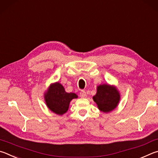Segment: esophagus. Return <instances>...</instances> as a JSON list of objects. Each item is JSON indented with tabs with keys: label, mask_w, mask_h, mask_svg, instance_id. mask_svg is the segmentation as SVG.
Segmentation results:
<instances>
[{
	"label": "esophagus",
	"mask_w": 158,
	"mask_h": 158,
	"mask_svg": "<svg viewBox=\"0 0 158 158\" xmlns=\"http://www.w3.org/2000/svg\"><path fill=\"white\" fill-rule=\"evenodd\" d=\"M80 96H81V98H86L87 97V94L86 92L84 90H82L81 92H80Z\"/></svg>",
	"instance_id": "esophagus-1"
}]
</instances>
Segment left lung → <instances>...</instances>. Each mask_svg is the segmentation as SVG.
I'll return each instance as SVG.
<instances>
[{
    "instance_id": "obj_1",
    "label": "left lung",
    "mask_w": 158,
    "mask_h": 158,
    "mask_svg": "<svg viewBox=\"0 0 158 158\" xmlns=\"http://www.w3.org/2000/svg\"><path fill=\"white\" fill-rule=\"evenodd\" d=\"M99 110L103 112H109L117 106L120 95L114 87L109 85H99L97 93L93 97Z\"/></svg>"
}]
</instances>
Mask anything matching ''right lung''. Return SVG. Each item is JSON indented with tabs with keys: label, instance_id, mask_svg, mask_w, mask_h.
I'll use <instances>...</instances> for the list:
<instances>
[{
	"label": "right lung",
	"instance_id": "1",
	"mask_svg": "<svg viewBox=\"0 0 158 158\" xmlns=\"http://www.w3.org/2000/svg\"><path fill=\"white\" fill-rule=\"evenodd\" d=\"M74 93H67L61 84L56 82L51 85L45 94V101L48 108L57 114H62L68 110L69 103L76 98Z\"/></svg>",
	"mask_w": 158,
	"mask_h": 158
}]
</instances>
